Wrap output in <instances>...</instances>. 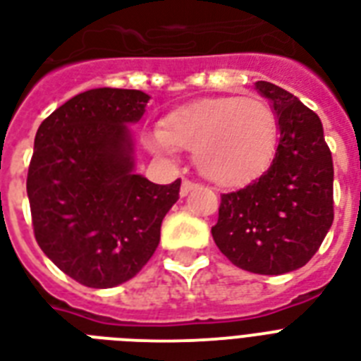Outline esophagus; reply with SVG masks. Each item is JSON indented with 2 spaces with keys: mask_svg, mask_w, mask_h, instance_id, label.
Returning a JSON list of instances; mask_svg holds the SVG:
<instances>
[{
  "mask_svg": "<svg viewBox=\"0 0 361 361\" xmlns=\"http://www.w3.org/2000/svg\"><path fill=\"white\" fill-rule=\"evenodd\" d=\"M200 186L197 183H194V180H183V184H180V195H188L192 190H195Z\"/></svg>",
  "mask_w": 361,
  "mask_h": 361,
  "instance_id": "1",
  "label": "esophagus"
}]
</instances>
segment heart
<instances>
[{
    "label": "heart",
    "instance_id": "b5f03b06",
    "mask_svg": "<svg viewBox=\"0 0 361 361\" xmlns=\"http://www.w3.org/2000/svg\"><path fill=\"white\" fill-rule=\"evenodd\" d=\"M279 141L275 109L262 97L222 96L167 114L150 142L156 150H186L203 177L243 186L271 166Z\"/></svg>",
    "mask_w": 361,
    "mask_h": 361
}]
</instances>
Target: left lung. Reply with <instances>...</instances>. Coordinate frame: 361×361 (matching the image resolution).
<instances>
[{"mask_svg": "<svg viewBox=\"0 0 361 361\" xmlns=\"http://www.w3.org/2000/svg\"><path fill=\"white\" fill-rule=\"evenodd\" d=\"M256 90L273 103L279 147L269 169L220 195L212 239L231 264L258 275L300 269L334 222V160L318 114L265 80Z\"/></svg>", "mask_w": 361, "mask_h": 361, "instance_id": "8db88e82", "label": "left lung"}]
</instances>
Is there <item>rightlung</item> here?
<instances>
[{"label":"right lung","mask_w":361,"mask_h":361,"mask_svg":"<svg viewBox=\"0 0 361 361\" xmlns=\"http://www.w3.org/2000/svg\"><path fill=\"white\" fill-rule=\"evenodd\" d=\"M150 97L94 88L41 122L27 169L35 241L66 275L88 288L130 281L160 243L180 178L154 184L133 173L131 133Z\"/></svg>","instance_id":"right-lung-1"}]
</instances>
